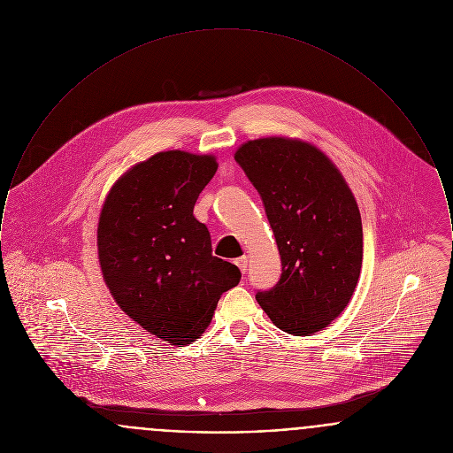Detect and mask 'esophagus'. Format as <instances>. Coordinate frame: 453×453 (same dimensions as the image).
<instances>
[{"label":"esophagus","mask_w":453,"mask_h":453,"mask_svg":"<svg viewBox=\"0 0 453 453\" xmlns=\"http://www.w3.org/2000/svg\"><path fill=\"white\" fill-rule=\"evenodd\" d=\"M235 264H237L238 269H240L242 273H245V271H247V257H245V256H242V257L235 259Z\"/></svg>","instance_id":"obj_1"}]
</instances>
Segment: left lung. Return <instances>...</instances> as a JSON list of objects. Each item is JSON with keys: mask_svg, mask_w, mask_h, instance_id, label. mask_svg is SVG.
Returning a JSON list of instances; mask_svg holds the SVG:
<instances>
[{"mask_svg": "<svg viewBox=\"0 0 453 453\" xmlns=\"http://www.w3.org/2000/svg\"><path fill=\"white\" fill-rule=\"evenodd\" d=\"M262 204L281 256V278L256 298L276 327L309 335L348 307L363 261L357 199L317 146L281 136L235 151Z\"/></svg>", "mask_w": 453, "mask_h": 453, "instance_id": "obj_1", "label": "left lung"}]
</instances>
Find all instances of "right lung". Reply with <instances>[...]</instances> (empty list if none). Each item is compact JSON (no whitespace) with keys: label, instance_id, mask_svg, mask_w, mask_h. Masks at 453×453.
I'll return each instance as SVG.
<instances>
[{"label":"right lung","instance_id":"1","mask_svg":"<svg viewBox=\"0 0 453 453\" xmlns=\"http://www.w3.org/2000/svg\"><path fill=\"white\" fill-rule=\"evenodd\" d=\"M216 168L213 155L160 151L120 175L98 218V261L116 303L175 346L204 333L242 278L213 256L206 225L192 215Z\"/></svg>","mask_w":453,"mask_h":453}]
</instances>
